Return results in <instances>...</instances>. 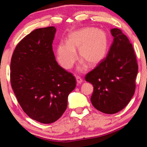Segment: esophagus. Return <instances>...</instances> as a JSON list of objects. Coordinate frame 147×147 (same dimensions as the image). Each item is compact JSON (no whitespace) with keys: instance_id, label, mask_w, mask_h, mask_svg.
<instances>
[{"instance_id":"obj_1","label":"esophagus","mask_w":147,"mask_h":147,"mask_svg":"<svg viewBox=\"0 0 147 147\" xmlns=\"http://www.w3.org/2000/svg\"><path fill=\"white\" fill-rule=\"evenodd\" d=\"M76 82H77V84H78V85L82 83L83 80L82 79L80 76H76Z\"/></svg>"}]
</instances>
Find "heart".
Segmentation results:
<instances>
[{"instance_id":"obj_1","label":"heart","mask_w":147,"mask_h":147,"mask_svg":"<svg viewBox=\"0 0 147 147\" xmlns=\"http://www.w3.org/2000/svg\"><path fill=\"white\" fill-rule=\"evenodd\" d=\"M107 34L101 29L83 28L71 32L66 42H61L56 47V58L65 69L73 67L77 59L76 50L79 49V56L82 58L78 66L79 71H84L86 63L94 66L105 58L108 49Z\"/></svg>"}]
</instances>
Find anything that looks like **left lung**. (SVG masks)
<instances>
[{
    "label": "left lung",
    "mask_w": 147,
    "mask_h": 147,
    "mask_svg": "<svg viewBox=\"0 0 147 147\" xmlns=\"http://www.w3.org/2000/svg\"><path fill=\"white\" fill-rule=\"evenodd\" d=\"M113 41L106 58L86 74L93 84V106L107 114L119 112L127 106L136 89L138 71L132 45L120 29L113 28Z\"/></svg>",
    "instance_id": "1"
}]
</instances>
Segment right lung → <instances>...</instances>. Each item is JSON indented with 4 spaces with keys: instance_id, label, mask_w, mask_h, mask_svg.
I'll use <instances>...</instances> for the list:
<instances>
[{
    "instance_id": "add662e5",
    "label": "right lung",
    "mask_w": 147,
    "mask_h": 147,
    "mask_svg": "<svg viewBox=\"0 0 147 147\" xmlns=\"http://www.w3.org/2000/svg\"><path fill=\"white\" fill-rule=\"evenodd\" d=\"M54 26L38 28L19 42L11 57V88L23 111L43 124L56 121L67 107L76 82L56 61Z\"/></svg>"
}]
</instances>
